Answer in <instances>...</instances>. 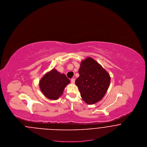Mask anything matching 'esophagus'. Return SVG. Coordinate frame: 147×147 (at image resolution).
Wrapping results in <instances>:
<instances>
[{
    "instance_id": "34e87169",
    "label": "esophagus",
    "mask_w": 147,
    "mask_h": 147,
    "mask_svg": "<svg viewBox=\"0 0 147 147\" xmlns=\"http://www.w3.org/2000/svg\"><path fill=\"white\" fill-rule=\"evenodd\" d=\"M71 83L72 84H74V83H75V79H74V78L71 79Z\"/></svg>"
}]
</instances>
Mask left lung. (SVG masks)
<instances>
[{"label":"left lung","instance_id":"1","mask_svg":"<svg viewBox=\"0 0 147 147\" xmlns=\"http://www.w3.org/2000/svg\"><path fill=\"white\" fill-rule=\"evenodd\" d=\"M79 77L76 80L81 97L89 105L100 101L107 90L110 76L102 67L90 57L81 62Z\"/></svg>","mask_w":147,"mask_h":147}]
</instances>
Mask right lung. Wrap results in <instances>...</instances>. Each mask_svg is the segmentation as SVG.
Segmentation results:
<instances>
[{
    "label": "right lung",
    "instance_id": "1",
    "mask_svg": "<svg viewBox=\"0 0 147 147\" xmlns=\"http://www.w3.org/2000/svg\"><path fill=\"white\" fill-rule=\"evenodd\" d=\"M69 83V79L65 74L53 69L43 76L39 82V86L46 98L55 100L63 94L65 86Z\"/></svg>",
    "mask_w": 147,
    "mask_h": 147
}]
</instances>
